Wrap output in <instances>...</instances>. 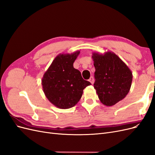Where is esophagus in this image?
<instances>
[{"mask_svg": "<svg viewBox=\"0 0 155 155\" xmlns=\"http://www.w3.org/2000/svg\"><path fill=\"white\" fill-rule=\"evenodd\" d=\"M88 81L91 83V84H94V78L92 76H91L90 78V79H89Z\"/></svg>", "mask_w": 155, "mask_h": 155, "instance_id": "34e87169", "label": "esophagus"}]
</instances>
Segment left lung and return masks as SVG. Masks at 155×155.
Instances as JSON below:
<instances>
[{
    "label": "left lung",
    "mask_w": 155,
    "mask_h": 155,
    "mask_svg": "<svg viewBox=\"0 0 155 155\" xmlns=\"http://www.w3.org/2000/svg\"><path fill=\"white\" fill-rule=\"evenodd\" d=\"M96 90L104 105L112 106L123 100L129 92L133 75L128 67L115 54L110 51L104 55H92Z\"/></svg>",
    "instance_id": "8db88e82"
}]
</instances>
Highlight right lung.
<instances>
[{
	"label": "right lung",
	"mask_w": 155,
	"mask_h": 155,
	"mask_svg": "<svg viewBox=\"0 0 155 155\" xmlns=\"http://www.w3.org/2000/svg\"><path fill=\"white\" fill-rule=\"evenodd\" d=\"M79 51L56 57L42 79L43 91L48 100L60 109H69L81 99L83 91L91 83L84 80L73 63Z\"/></svg>",
	"instance_id": "1"
}]
</instances>
